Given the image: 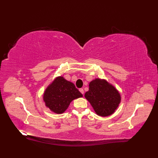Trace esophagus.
<instances>
[{"mask_svg":"<svg viewBox=\"0 0 158 158\" xmlns=\"http://www.w3.org/2000/svg\"><path fill=\"white\" fill-rule=\"evenodd\" d=\"M79 91H80V92L81 93H82V94H84V89H82V88H80V89H79Z\"/></svg>","mask_w":158,"mask_h":158,"instance_id":"esophagus-1","label":"esophagus"}]
</instances>
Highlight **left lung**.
<instances>
[{
	"label": "left lung",
	"mask_w": 158,
	"mask_h": 158,
	"mask_svg": "<svg viewBox=\"0 0 158 158\" xmlns=\"http://www.w3.org/2000/svg\"><path fill=\"white\" fill-rule=\"evenodd\" d=\"M85 98L92 105L98 115H111L121 102V95L116 88L106 80L95 79L89 84V90Z\"/></svg>",
	"instance_id": "1"
}]
</instances>
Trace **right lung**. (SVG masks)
I'll use <instances>...</instances> for the list:
<instances>
[{
  "mask_svg": "<svg viewBox=\"0 0 158 158\" xmlns=\"http://www.w3.org/2000/svg\"><path fill=\"white\" fill-rule=\"evenodd\" d=\"M73 83L66 80L63 76L56 78L44 94L45 106L55 113H64L70 102L74 99L82 97Z\"/></svg>",
  "mask_w": 158,
  "mask_h": 158,
  "instance_id": "right-lung-1",
  "label": "right lung"
}]
</instances>
